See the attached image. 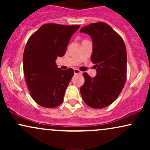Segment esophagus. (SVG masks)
<instances>
[{
    "label": "esophagus",
    "instance_id": "1",
    "mask_svg": "<svg viewBox=\"0 0 150 150\" xmlns=\"http://www.w3.org/2000/svg\"><path fill=\"white\" fill-rule=\"evenodd\" d=\"M74 73L75 74H82V72L80 70L77 69V68H74Z\"/></svg>",
    "mask_w": 150,
    "mask_h": 150
}]
</instances>
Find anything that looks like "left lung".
Returning <instances> with one entry per match:
<instances>
[{
    "mask_svg": "<svg viewBox=\"0 0 150 150\" xmlns=\"http://www.w3.org/2000/svg\"><path fill=\"white\" fill-rule=\"evenodd\" d=\"M80 32L92 37L91 61L97 75L92 78L83 73L85 83L80 87L83 101L93 108H103L117 99L126 81L127 53L121 37L107 24L96 22L83 27Z\"/></svg>",
    "mask_w": 150,
    "mask_h": 150,
    "instance_id": "obj_1",
    "label": "left lung"
}]
</instances>
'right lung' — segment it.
<instances>
[{"label": "right lung", "mask_w": 150, "mask_h": 150, "mask_svg": "<svg viewBox=\"0 0 150 150\" xmlns=\"http://www.w3.org/2000/svg\"><path fill=\"white\" fill-rule=\"evenodd\" d=\"M79 28V25L45 24L27 41L24 75L31 97L43 107L55 108L63 102L74 71L58 68L55 61L64 56L70 38Z\"/></svg>", "instance_id": "obj_1"}]
</instances>
